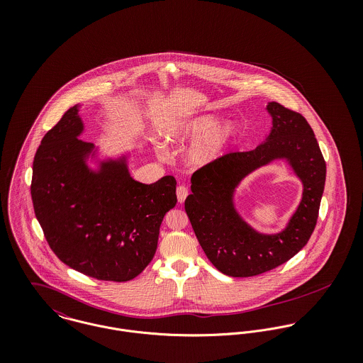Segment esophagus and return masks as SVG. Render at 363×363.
<instances>
[{
  "instance_id": "1",
  "label": "esophagus",
  "mask_w": 363,
  "mask_h": 363,
  "mask_svg": "<svg viewBox=\"0 0 363 363\" xmlns=\"http://www.w3.org/2000/svg\"><path fill=\"white\" fill-rule=\"evenodd\" d=\"M176 194H177V200H179V203H184V200H186V199H187V196H189V187H187V186H184V184L179 186V187H177V190H176Z\"/></svg>"
}]
</instances>
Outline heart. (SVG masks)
Listing matches in <instances>:
<instances>
[{"mask_svg": "<svg viewBox=\"0 0 363 363\" xmlns=\"http://www.w3.org/2000/svg\"><path fill=\"white\" fill-rule=\"evenodd\" d=\"M219 118L213 114H201L194 117H184L172 120L164 127V140L169 144H186L194 141L215 128ZM212 131V130H211ZM213 132V131H212ZM209 133V132H208ZM236 128L233 124L226 123L212 133L196 143L189 151V162L194 166H204L213 162L223 154V151L236 138Z\"/></svg>", "mask_w": 363, "mask_h": 363, "instance_id": "heart-1", "label": "heart"}]
</instances>
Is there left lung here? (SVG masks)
<instances>
[{"mask_svg":"<svg viewBox=\"0 0 363 363\" xmlns=\"http://www.w3.org/2000/svg\"><path fill=\"white\" fill-rule=\"evenodd\" d=\"M272 128L253 151L229 152L196 170L184 209L208 259L229 277H255L292 259L311 239L325 183V160L306 118L282 104L267 106ZM274 158H286L304 183V197L277 235L250 228L233 206L240 180Z\"/></svg>","mask_w":363,"mask_h":363,"instance_id":"left-lung-1","label":"left lung"}]
</instances>
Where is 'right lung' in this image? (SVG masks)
I'll return each instance as SVG.
<instances>
[{
  "label": "right lung",
  "instance_id": "obj_1",
  "mask_svg": "<svg viewBox=\"0 0 363 363\" xmlns=\"http://www.w3.org/2000/svg\"><path fill=\"white\" fill-rule=\"evenodd\" d=\"M78 107L68 108L43 137L33 159L30 194L54 255L88 277L125 282L154 259L159 228L176 206V179L135 182L125 157L86 164L94 144L78 138Z\"/></svg>",
  "mask_w": 363,
  "mask_h": 363
}]
</instances>
